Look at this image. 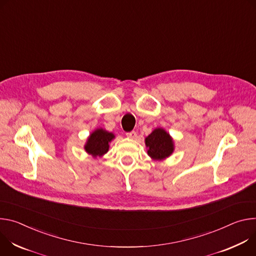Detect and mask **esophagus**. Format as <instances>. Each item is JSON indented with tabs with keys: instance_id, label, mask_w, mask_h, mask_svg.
<instances>
[{
	"instance_id": "esophagus-1",
	"label": "esophagus",
	"mask_w": 256,
	"mask_h": 256,
	"mask_svg": "<svg viewBox=\"0 0 256 256\" xmlns=\"http://www.w3.org/2000/svg\"><path fill=\"white\" fill-rule=\"evenodd\" d=\"M126 136L131 138V139H135L137 137V133L135 131H130V132H127L126 133Z\"/></svg>"
}]
</instances>
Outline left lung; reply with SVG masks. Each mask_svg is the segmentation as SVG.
<instances>
[{"instance_id": "obj_1", "label": "left lung", "mask_w": 256, "mask_h": 256, "mask_svg": "<svg viewBox=\"0 0 256 256\" xmlns=\"http://www.w3.org/2000/svg\"><path fill=\"white\" fill-rule=\"evenodd\" d=\"M146 148H148V156L154 160H164L171 156L174 150L171 136L162 128L154 130L146 138Z\"/></svg>"}]
</instances>
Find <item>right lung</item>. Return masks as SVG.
<instances>
[{
    "mask_svg": "<svg viewBox=\"0 0 256 256\" xmlns=\"http://www.w3.org/2000/svg\"><path fill=\"white\" fill-rule=\"evenodd\" d=\"M114 137L115 136L112 133L104 129H98L88 137L84 148L88 154L94 156H100L108 150V144Z\"/></svg>",
    "mask_w": 256,
    "mask_h": 256,
    "instance_id": "obj_1",
    "label": "right lung"
}]
</instances>
